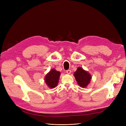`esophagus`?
Returning <instances> with one entry per match:
<instances>
[{"instance_id": "1", "label": "esophagus", "mask_w": 126, "mask_h": 126, "mask_svg": "<svg viewBox=\"0 0 126 126\" xmlns=\"http://www.w3.org/2000/svg\"><path fill=\"white\" fill-rule=\"evenodd\" d=\"M71 70H67L66 71V72H67V73L68 74H70L71 73Z\"/></svg>"}]
</instances>
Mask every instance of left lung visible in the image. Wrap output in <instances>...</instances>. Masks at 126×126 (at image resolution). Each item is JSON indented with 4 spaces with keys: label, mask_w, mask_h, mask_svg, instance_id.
Segmentation results:
<instances>
[{
    "label": "left lung",
    "mask_w": 126,
    "mask_h": 126,
    "mask_svg": "<svg viewBox=\"0 0 126 126\" xmlns=\"http://www.w3.org/2000/svg\"><path fill=\"white\" fill-rule=\"evenodd\" d=\"M74 76L78 84L83 88H85L89 84L91 78L88 72L83 70L81 67L78 68L77 70L74 73Z\"/></svg>",
    "instance_id": "left-lung-1"
}]
</instances>
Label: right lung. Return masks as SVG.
Masks as SVG:
<instances>
[{"label":"right lung","mask_w":126,"mask_h":126,"mask_svg":"<svg viewBox=\"0 0 126 126\" xmlns=\"http://www.w3.org/2000/svg\"><path fill=\"white\" fill-rule=\"evenodd\" d=\"M60 72L54 69H51L45 77V82L49 87L54 88L58 84Z\"/></svg>","instance_id":"right-lung-1"}]
</instances>
